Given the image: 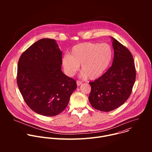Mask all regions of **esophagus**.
Returning a JSON list of instances; mask_svg holds the SVG:
<instances>
[{
    "mask_svg": "<svg viewBox=\"0 0 152 152\" xmlns=\"http://www.w3.org/2000/svg\"><path fill=\"white\" fill-rule=\"evenodd\" d=\"M76 83H77V86H80V85L82 83V81L77 80V81H76Z\"/></svg>",
    "mask_w": 152,
    "mask_h": 152,
    "instance_id": "34e87169",
    "label": "esophagus"
}]
</instances>
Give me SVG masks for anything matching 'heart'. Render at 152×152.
Instances as JSON below:
<instances>
[{
	"label": "heart",
	"mask_w": 152,
	"mask_h": 152,
	"mask_svg": "<svg viewBox=\"0 0 152 152\" xmlns=\"http://www.w3.org/2000/svg\"><path fill=\"white\" fill-rule=\"evenodd\" d=\"M113 56V50L110 45L86 42L73 46L70 55L64 56L62 63L68 76H73L81 65L82 75L94 80L106 72Z\"/></svg>",
	"instance_id": "obj_1"
}]
</instances>
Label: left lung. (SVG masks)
<instances>
[{
	"mask_svg": "<svg viewBox=\"0 0 152 152\" xmlns=\"http://www.w3.org/2000/svg\"><path fill=\"white\" fill-rule=\"evenodd\" d=\"M113 39L114 56L111 67L102 76L90 82L89 101L95 109L110 112L117 109L131 96L136 79L132 53L115 38Z\"/></svg>",
	"mask_w": 152,
	"mask_h": 152,
	"instance_id": "left-lung-1",
	"label": "left lung"
}]
</instances>
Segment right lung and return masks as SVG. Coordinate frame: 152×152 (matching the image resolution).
<instances>
[{
  "instance_id": "obj_1",
  "label": "right lung",
  "mask_w": 152,
  "mask_h": 152,
  "mask_svg": "<svg viewBox=\"0 0 152 152\" xmlns=\"http://www.w3.org/2000/svg\"><path fill=\"white\" fill-rule=\"evenodd\" d=\"M62 52L55 39H41L19 58L17 82L27 105L35 113L55 116L67 107L76 82L61 71Z\"/></svg>"
}]
</instances>
